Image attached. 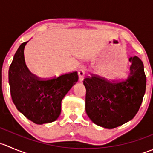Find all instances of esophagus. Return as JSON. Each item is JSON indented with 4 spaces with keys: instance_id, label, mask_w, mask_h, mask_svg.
I'll return each instance as SVG.
<instances>
[{
    "instance_id": "esophagus-1",
    "label": "esophagus",
    "mask_w": 153,
    "mask_h": 153,
    "mask_svg": "<svg viewBox=\"0 0 153 153\" xmlns=\"http://www.w3.org/2000/svg\"><path fill=\"white\" fill-rule=\"evenodd\" d=\"M86 72V68L84 66H81V68L78 70V77H79V81H82L83 79L84 78V75H85Z\"/></svg>"
}]
</instances>
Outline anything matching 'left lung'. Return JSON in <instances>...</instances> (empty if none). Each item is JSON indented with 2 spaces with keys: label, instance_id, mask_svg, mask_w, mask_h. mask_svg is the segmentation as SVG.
<instances>
[{
  "label": "left lung",
  "instance_id": "8db88e82",
  "mask_svg": "<svg viewBox=\"0 0 153 153\" xmlns=\"http://www.w3.org/2000/svg\"><path fill=\"white\" fill-rule=\"evenodd\" d=\"M130 72L126 79L110 81L92 75L84 78L85 108L96 125L114 128L132 119L140 108L146 90V77L143 62L130 57Z\"/></svg>",
  "mask_w": 153,
  "mask_h": 153
}]
</instances>
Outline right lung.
Instances as JSON below:
<instances>
[{
	"label": "right lung",
	"instance_id": "add662e5",
	"mask_svg": "<svg viewBox=\"0 0 153 153\" xmlns=\"http://www.w3.org/2000/svg\"><path fill=\"white\" fill-rule=\"evenodd\" d=\"M23 42L15 54L9 69V84L13 103L25 117L36 124L55 121L61 111V101L78 81L76 71L43 79L27 67Z\"/></svg>",
	"mask_w": 153,
	"mask_h": 153
}]
</instances>
